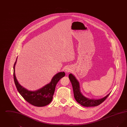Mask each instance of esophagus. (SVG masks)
Masks as SVG:
<instances>
[{"label":"esophagus","instance_id":"34e87169","mask_svg":"<svg viewBox=\"0 0 127 127\" xmlns=\"http://www.w3.org/2000/svg\"><path fill=\"white\" fill-rule=\"evenodd\" d=\"M72 70V68L70 66H67L66 68H65V71L66 73H68L71 72Z\"/></svg>","mask_w":127,"mask_h":127}]
</instances>
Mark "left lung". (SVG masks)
<instances>
[{
  "label": "left lung",
  "instance_id": "8db88e82",
  "mask_svg": "<svg viewBox=\"0 0 127 127\" xmlns=\"http://www.w3.org/2000/svg\"><path fill=\"white\" fill-rule=\"evenodd\" d=\"M68 78L71 81L73 87V90L74 92V96L76 100L81 105L89 107H95L100 105L101 103L104 101V100L109 96V94L106 96L100 98V99H90L84 96L80 91V87L78 80L76 79L75 77L72 74H69Z\"/></svg>",
  "mask_w": 127,
  "mask_h": 127
}]
</instances>
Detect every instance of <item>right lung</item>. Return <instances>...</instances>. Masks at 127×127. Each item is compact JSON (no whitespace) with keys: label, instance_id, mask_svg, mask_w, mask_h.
Here are the masks:
<instances>
[{"label":"right lung","instance_id":"add662e5","mask_svg":"<svg viewBox=\"0 0 127 127\" xmlns=\"http://www.w3.org/2000/svg\"><path fill=\"white\" fill-rule=\"evenodd\" d=\"M17 60L13 67V76L15 84L19 94L27 102L33 106L43 107L49 104L52 100L56 86L59 81L65 76V72H61L56 74L51 79L50 82L42 88L36 91H29L19 84L16 79L15 67Z\"/></svg>","mask_w":127,"mask_h":127}]
</instances>
